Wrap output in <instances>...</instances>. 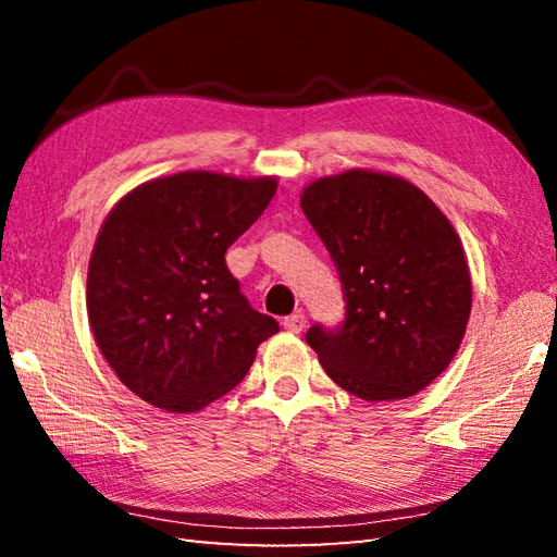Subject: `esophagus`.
Segmentation results:
<instances>
[{
    "mask_svg": "<svg viewBox=\"0 0 557 557\" xmlns=\"http://www.w3.org/2000/svg\"><path fill=\"white\" fill-rule=\"evenodd\" d=\"M282 325H285V330H289V333H301V330L306 327L304 311H294L292 315L285 318V321H282Z\"/></svg>",
    "mask_w": 557,
    "mask_h": 557,
    "instance_id": "34e87169",
    "label": "esophagus"
}]
</instances>
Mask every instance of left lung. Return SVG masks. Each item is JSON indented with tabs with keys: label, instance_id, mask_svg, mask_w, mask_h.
I'll return each instance as SVG.
<instances>
[{
	"label": "left lung",
	"instance_id": "1",
	"mask_svg": "<svg viewBox=\"0 0 557 557\" xmlns=\"http://www.w3.org/2000/svg\"><path fill=\"white\" fill-rule=\"evenodd\" d=\"M301 210L337 268L345 321L306 342L366 401L417 395L453 361L471 311L459 236L421 188L351 170L313 182Z\"/></svg>",
	"mask_w": 557,
	"mask_h": 557
}]
</instances>
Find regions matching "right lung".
Returning a JSON list of instances; mask_svg holds the SVG:
<instances>
[{"instance_id":"1","label":"right lung","mask_w":557,"mask_h":557,"mask_svg":"<svg viewBox=\"0 0 557 557\" xmlns=\"http://www.w3.org/2000/svg\"><path fill=\"white\" fill-rule=\"evenodd\" d=\"M275 188V180L182 172L134 188L104 220L88 265L90 327L112 371L148 405L208 407L280 330L224 263Z\"/></svg>"}]
</instances>
